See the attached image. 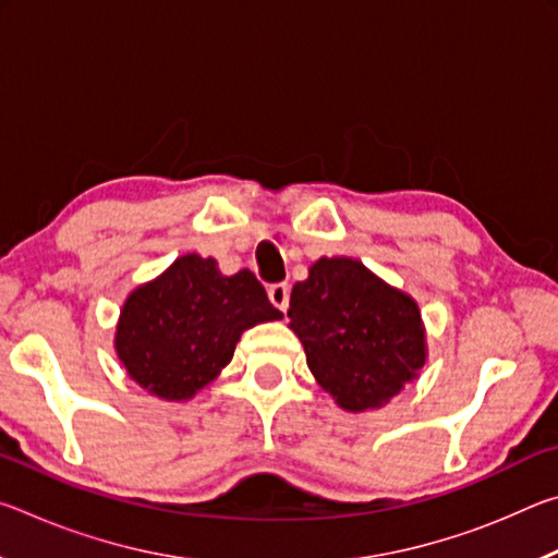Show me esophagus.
Wrapping results in <instances>:
<instances>
[{
	"instance_id": "1",
	"label": "esophagus",
	"mask_w": 558,
	"mask_h": 558,
	"mask_svg": "<svg viewBox=\"0 0 558 558\" xmlns=\"http://www.w3.org/2000/svg\"><path fill=\"white\" fill-rule=\"evenodd\" d=\"M268 300L276 305L280 313H286L290 305V286L288 282H276V286L268 288Z\"/></svg>"
}]
</instances>
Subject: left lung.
Masks as SVG:
<instances>
[{"label": "left lung", "mask_w": 558, "mask_h": 558, "mask_svg": "<svg viewBox=\"0 0 558 558\" xmlns=\"http://www.w3.org/2000/svg\"><path fill=\"white\" fill-rule=\"evenodd\" d=\"M290 329L344 411L381 409L426 364V327L405 292L352 258H319L290 292Z\"/></svg>", "instance_id": "8db88e82"}]
</instances>
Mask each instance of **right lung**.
I'll use <instances>...</instances> for the list:
<instances>
[{
  "label": "right lung",
  "instance_id": "right-lung-1",
  "mask_svg": "<svg viewBox=\"0 0 558 558\" xmlns=\"http://www.w3.org/2000/svg\"><path fill=\"white\" fill-rule=\"evenodd\" d=\"M280 317L251 270L221 276L214 258L186 253L130 292L116 352L143 389L186 401L221 374L245 329Z\"/></svg>",
  "mask_w": 558,
  "mask_h": 558
}]
</instances>
